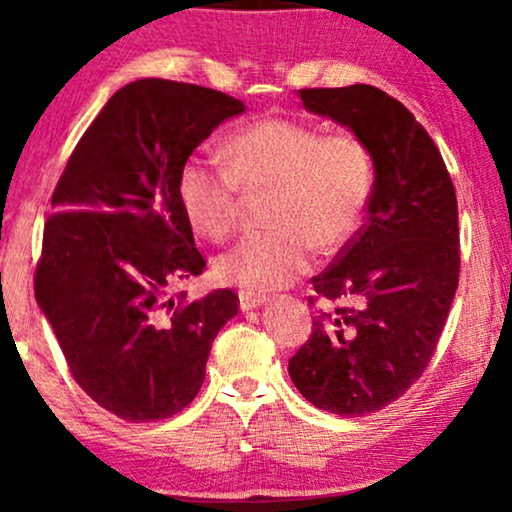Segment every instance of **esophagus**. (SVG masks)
<instances>
[{"label":"esophagus","instance_id":"34e87169","mask_svg":"<svg viewBox=\"0 0 512 512\" xmlns=\"http://www.w3.org/2000/svg\"><path fill=\"white\" fill-rule=\"evenodd\" d=\"M237 298H240V307H242V312L254 310V307H261V305L265 303V296H263V293L247 291V289H242L240 293H237Z\"/></svg>","mask_w":512,"mask_h":512}]
</instances>
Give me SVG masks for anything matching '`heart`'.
<instances>
[{"instance_id": "heart-1", "label": "heart", "mask_w": 512, "mask_h": 512, "mask_svg": "<svg viewBox=\"0 0 512 512\" xmlns=\"http://www.w3.org/2000/svg\"><path fill=\"white\" fill-rule=\"evenodd\" d=\"M226 165L188 156L177 172V202L188 226L221 242L240 223L244 195L268 191L270 228L242 237L219 256L221 282L247 291L291 284L314 249L331 254L359 233L375 186L368 146L352 132L324 135L296 118L268 116L223 142Z\"/></svg>"}]
</instances>
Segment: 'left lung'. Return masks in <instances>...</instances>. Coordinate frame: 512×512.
<instances>
[{
	"mask_svg": "<svg viewBox=\"0 0 512 512\" xmlns=\"http://www.w3.org/2000/svg\"><path fill=\"white\" fill-rule=\"evenodd\" d=\"M305 109L368 146L375 186L366 223L312 277L319 310L289 359L296 389L340 417L382 410L429 366L459 284V214L450 172L401 102L366 83L298 90Z\"/></svg>",
	"mask_w": 512,
	"mask_h": 512,
	"instance_id": "1",
	"label": "left lung"
}]
</instances>
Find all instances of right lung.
<instances>
[{
	"label": "right lung",
	"mask_w": 512,
	"mask_h": 512,
	"mask_svg": "<svg viewBox=\"0 0 512 512\" xmlns=\"http://www.w3.org/2000/svg\"><path fill=\"white\" fill-rule=\"evenodd\" d=\"M244 111L219 90L139 79L111 95L53 191L34 296L76 384L125 422H156L198 396L235 291L188 300L205 256L177 202V172Z\"/></svg>",
	"instance_id": "right-lung-1"
}]
</instances>
